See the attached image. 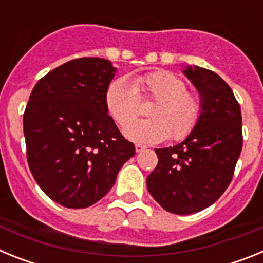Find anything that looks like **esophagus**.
<instances>
[{
    "mask_svg": "<svg viewBox=\"0 0 263 263\" xmlns=\"http://www.w3.org/2000/svg\"><path fill=\"white\" fill-rule=\"evenodd\" d=\"M145 148H146V146H143V145H139V143H138V145H136V152L137 153H142Z\"/></svg>",
    "mask_w": 263,
    "mask_h": 263,
    "instance_id": "esophagus-1",
    "label": "esophagus"
}]
</instances>
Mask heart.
Wrapping results in <instances>:
<instances>
[{
  "instance_id": "1",
  "label": "heart",
  "mask_w": 263,
  "mask_h": 263,
  "mask_svg": "<svg viewBox=\"0 0 263 263\" xmlns=\"http://www.w3.org/2000/svg\"><path fill=\"white\" fill-rule=\"evenodd\" d=\"M141 96L155 100L148 108L152 118L128 124L138 115L139 99L134 85L124 78L109 83L105 90V109L127 139L138 143H158L171 138L183 139L195 129L201 115V103L187 90L182 79L170 71H154L134 80Z\"/></svg>"
}]
</instances>
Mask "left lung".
I'll use <instances>...</instances> for the list:
<instances>
[{
	"label": "left lung",
	"mask_w": 263,
	"mask_h": 263,
	"mask_svg": "<svg viewBox=\"0 0 263 263\" xmlns=\"http://www.w3.org/2000/svg\"><path fill=\"white\" fill-rule=\"evenodd\" d=\"M183 73L200 95V118L182 142L155 148L158 164L146 184L163 210L191 215L212 205L231 183L242 148V117L217 73L197 66Z\"/></svg>",
	"instance_id": "8db88e82"
}]
</instances>
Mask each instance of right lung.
<instances>
[{"mask_svg":"<svg viewBox=\"0 0 263 263\" xmlns=\"http://www.w3.org/2000/svg\"><path fill=\"white\" fill-rule=\"evenodd\" d=\"M117 68L110 60L64 63L36 83L23 115L27 162L50 199L87 208L116 183L136 154L105 109V90Z\"/></svg>","mask_w":263,"mask_h":263,"instance_id":"add662e5","label":"right lung"}]
</instances>
